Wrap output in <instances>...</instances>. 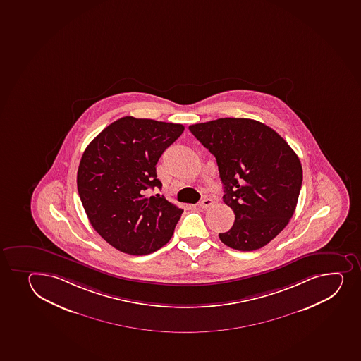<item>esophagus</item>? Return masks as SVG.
Listing matches in <instances>:
<instances>
[{
    "mask_svg": "<svg viewBox=\"0 0 361 361\" xmlns=\"http://www.w3.org/2000/svg\"><path fill=\"white\" fill-rule=\"evenodd\" d=\"M212 199H211V197H206V199H204V200L199 202V207H200V209H207V207L212 206Z\"/></svg>",
    "mask_w": 361,
    "mask_h": 361,
    "instance_id": "34e87169",
    "label": "esophagus"
}]
</instances>
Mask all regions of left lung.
<instances>
[{
  "instance_id": "1",
  "label": "left lung",
  "mask_w": 361,
  "mask_h": 361,
  "mask_svg": "<svg viewBox=\"0 0 361 361\" xmlns=\"http://www.w3.org/2000/svg\"><path fill=\"white\" fill-rule=\"evenodd\" d=\"M190 130L216 157L224 202L235 216L220 240L238 251L267 245L298 204L303 174L296 152L255 119L219 118L190 126Z\"/></svg>"
}]
</instances>
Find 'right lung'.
Masks as SVG:
<instances>
[{
    "mask_svg": "<svg viewBox=\"0 0 361 361\" xmlns=\"http://www.w3.org/2000/svg\"><path fill=\"white\" fill-rule=\"evenodd\" d=\"M185 127L126 116L105 128L82 154L77 187L93 228L115 249L143 256L166 245L183 209L160 194L157 164Z\"/></svg>",
    "mask_w": 361,
    "mask_h": 361,
    "instance_id": "obj_1",
    "label": "right lung"
}]
</instances>
